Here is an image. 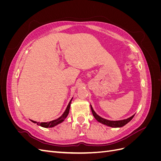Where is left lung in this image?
<instances>
[{
  "label": "left lung",
  "mask_w": 161,
  "mask_h": 161,
  "mask_svg": "<svg viewBox=\"0 0 161 161\" xmlns=\"http://www.w3.org/2000/svg\"><path fill=\"white\" fill-rule=\"evenodd\" d=\"M91 111H92V113L93 116L95 117V118L99 121L100 123L103 124L105 125H109L110 127H113V128H118V127H122V126L125 125L126 124H128L130 121L131 120L134 118V115H133L130 118H128V119H123V120H119V121H110V120H108L106 119H104L103 118H101L99 115H97L95 111L92 109V108L91 105Z\"/></svg>",
  "instance_id": "8db88e82"
}]
</instances>
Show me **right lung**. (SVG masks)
<instances>
[{
    "mask_svg": "<svg viewBox=\"0 0 161 161\" xmlns=\"http://www.w3.org/2000/svg\"><path fill=\"white\" fill-rule=\"evenodd\" d=\"M71 101H72V99L69 102V105H68L67 108H66V110L64 111V113L62 115V116L60 117V118H58L56 119H54V120L51 121H48V122H36V121H33V120H31V121H32V122L36 123L37 125H40V126H42V127H43V128H52V127H53V126L56 125L57 124L62 122V121H64V119L66 118L68 114H69V109H70Z\"/></svg>",
    "mask_w": 161,
    "mask_h": 161,
    "instance_id": "obj_1",
    "label": "right lung"
}]
</instances>
